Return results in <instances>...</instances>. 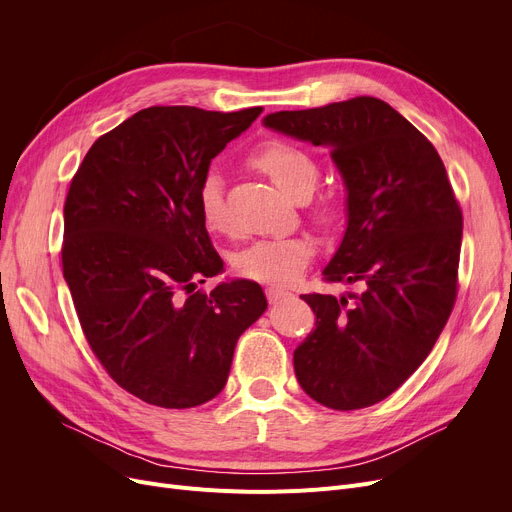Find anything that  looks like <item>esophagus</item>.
<instances>
[{
	"instance_id": "obj_1",
	"label": "esophagus",
	"mask_w": 512,
	"mask_h": 512,
	"mask_svg": "<svg viewBox=\"0 0 512 512\" xmlns=\"http://www.w3.org/2000/svg\"><path fill=\"white\" fill-rule=\"evenodd\" d=\"M265 294H267V301H270V303H278V301L290 297V290H286V288H282V286H267V288H265Z\"/></svg>"
}]
</instances>
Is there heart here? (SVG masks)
<instances>
[{
  "instance_id": "heart-1",
  "label": "heart",
  "mask_w": 512,
  "mask_h": 512,
  "mask_svg": "<svg viewBox=\"0 0 512 512\" xmlns=\"http://www.w3.org/2000/svg\"><path fill=\"white\" fill-rule=\"evenodd\" d=\"M251 164L270 178L282 195L294 201L309 197L319 176L317 164L309 153L282 141L259 145L251 153ZM199 211L209 230L222 232L228 228L220 174L209 172L203 178L199 186ZM311 253V242L301 236L265 238L242 249L234 259V267L240 276L257 282L286 284L305 270Z\"/></svg>"
}]
</instances>
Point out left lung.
<instances>
[{"label": "left lung", "instance_id": "1", "mask_svg": "<svg viewBox=\"0 0 512 512\" xmlns=\"http://www.w3.org/2000/svg\"><path fill=\"white\" fill-rule=\"evenodd\" d=\"M263 126L328 147L346 188V230L324 278L361 294H303L315 328L294 373L319 405L355 411L405 384L432 353L456 299L463 213L434 145L394 107L355 97Z\"/></svg>", "mask_w": 512, "mask_h": 512}]
</instances>
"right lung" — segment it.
Segmentation results:
<instances>
[{"label":"right lung","instance_id":"add662e5","mask_svg":"<svg viewBox=\"0 0 512 512\" xmlns=\"http://www.w3.org/2000/svg\"><path fill=\"white\" fill-rule=\"evenodd\" d=\"M263 107L232 114L147 107L99 137L64 203V280L93 353L126 392L191 409L226 386L234 346L267 309L224 272L199 211L211 159Z\"/></svg>","mask_w":512,"mask_h":512}]
</instances>
